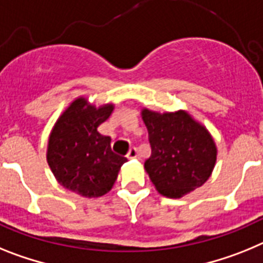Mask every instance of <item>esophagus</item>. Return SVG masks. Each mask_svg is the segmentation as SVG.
<instances>
[{
	"label": "esophagus",
	"instance_id": "1",
	"mask_svg": "<svg viewBox=\"0 0 263 263\" xmlns=\"http://www.w3.org/2000/svg\"><path fill=\"white\" fill-rule=\"evenodd\" d=\"M127 157H128V159H138V151H136V148H131V149L128 151Z\"/></svg>",
	"mask_w": 263,
	"mask_h": 263
}]
</instances>
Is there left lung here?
Instances as JSON below:
<instances>
[{
  "instance_id": "obj_1",
  "label": "left lung",
  "mask_w": 263,
  "mask_h": 263,
  "mask_svg": "<svg viewBox=\"0 0 263 263\" xmlns=\"http://www.w3.org/2000/svg\"><path fill=\"white\" fill-rule=\"evenodd\" d=\"M152 154L144 170L160 195L181 198L208 181L217 161L209 129L185 109L159 112L141 108Z\"/></svg>"
}]
</instances>
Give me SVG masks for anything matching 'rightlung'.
<instances>
[{
  "instance_id": "add662e5",
  "label": "right lung",
  "mask_w": 263,
  "mask_h": 263,
  "mask_svg": "<svg viewBox=\"0 0 263 263\" xmlns=\"http://www.w3.org/2000/svg\"><path fill=\"white\" fill-rule=\"evenodd\" d=\"M114 108V103L97 107L87 98L78 97L50 131L46 149L50 170L63 188L82 197L107 195L127 161L111 151V139L98 132Z\"/></svg>"
}]
</instances>
